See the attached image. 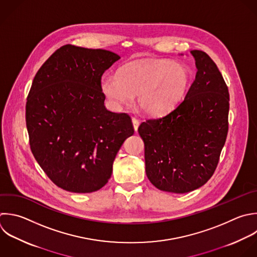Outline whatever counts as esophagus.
Segmentation results:
<instances>
[{
  "instance_id": "esophagus-1",
  "label": "esophagus",
  "mask_w": 257,
  "mask_h": 257,
  "mask_svg": "<svg viewBox=\"0 0 257 257\" xmlns=\"http://www.w3.org/2000/svg\"><path fill=\"white\" fill-rule=\"evenodd\" d=\"M132 121H133V125H134V128H135V131L137 132V131H138V127H139V125H140V121H139V119H137L136 117H133Z\"/></svg>"
}]
</instances>
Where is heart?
I'll use <instances>...</instances> for the list:
<instances>
[{
  "mask_svg": "<svg viewBox=\"0 0 257 257\" xmlns=\"http://www.w3.org/2000/svg\"><path fill=\"white\" fill-rule=\"evenodd\" d=\"M190 82L188 69L165 59H148L121 66L117 75H105L100 87L114 106L128 104L133 94L149 115H160L176 105L186 94Z\"/></svg>",
  "mask_w": 257,
  "mask_h": 257,
  "instance_id": "obj_1",
  "label": "heart"
}]
</instances>
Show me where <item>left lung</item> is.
Here are the masks:
<instances>
[{"label":"left lung","mask_w":257,"mask_h":257,"mask_svg":"<svg viewBox=\"0 0 257 257\" xmlns=\"http://www.w3.org/2000/svg\"><path fill=\"white\" fill-rule=\"evenodd\" d=\"M196 78L174 109L139 126L145 143L146 173L166 192L183 194L213 176L228 134L229 92L215 62L192 50Z\"/></svg>","instance_id":"8db88e82"}]
</instances>
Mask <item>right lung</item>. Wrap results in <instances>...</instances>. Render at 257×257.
Returning a JSON list of instances; mask_svg holds the SVG:
<instances>
[{"mask_svg":"<svg viewBox=\"0 0 257 257\" xmlns=\"http://www.w3.org/2000/svg\"><path fill=\"white\" fill-rule=\"evenodd\" d=\"M119 56L64 45L36 73L26 102L32 154L59 188L91 193L110 179L115 156L135 132L125 112L104 106L101 76Z\"/></svg>","mask_w":257,"mask_h":257,"instance_id":"1","label":"right lung"}]
</instances>
